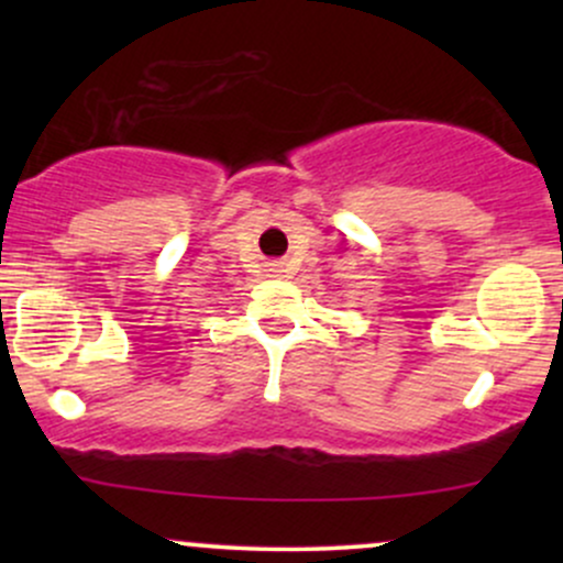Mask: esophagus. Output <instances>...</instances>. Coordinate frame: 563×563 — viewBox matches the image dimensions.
<instances>
[{
  "mask_svg": "<svg viewBox=\"0 0 563 563\" xmlns=\"http://www.w3.org/2000/svg\"><path fill=\"white\" fill-rule=\"evenodd\" d=\"M267 273L273 275V277H283V275L288 273L286 262H269V264H267Z\"/></svg>",
  "mask_w": 563,
  "mask_h": 563,
  "instance_id": "obj_1",
  "label": "esophagus"
}]
</instances>
